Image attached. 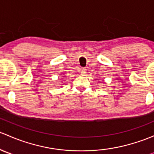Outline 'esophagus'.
I'll use <instances>...</instances> for the list:
<instances>
[{
  "label": "esophagus",
  "mask_w": 154,
  "mask_h": 154,
  "mask_svg": "<svg viewBox=\"0 0 154 154\" xmlns=\"http://www.w3.org/2000/svg\"><path fill=\"white\" fill-rule=\"evenodd\" d=\"M86 69H85V68H83V69L81 70V75H83V76H85L86 75Z\"/></svg>",
  "instance_id": "esophagus-1"
}]
</instances>
